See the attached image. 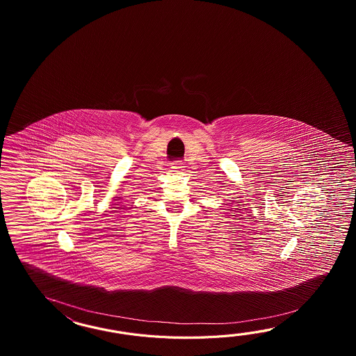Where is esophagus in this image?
I'll list each match as a JSON object with an SVG mask.
<instances>
[{
    "label": "esophagus",
    "instance_id": "esophagus-1",
    "mask_svg": "<svg viewBox=\"0 0 356 356\" xmlns=\"http://www.w3.org/2000/svg\"><path fill=\"white\" fill-rule=\"evenodd\" d=\"M183 163L181 161H175V163H173V165H172V172H181V170H183Z\"/></svg>",
    "mask_w": 356,
    "mask_h": 356
}]
</instances>
